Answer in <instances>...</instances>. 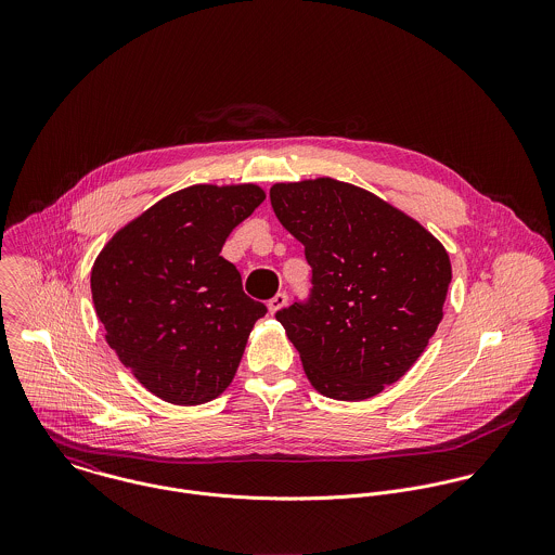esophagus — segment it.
<instances>
[{
  "label": "esophagus",
  "instance_id": "1",
  "mask_svg": "<svg viewBox=\"0 0 555 555\" xmlns=\"http://www.w3.org/2000/svg\"><path fill=\"white\" fill-rule=\"evenodd\" d=\"M286 301H288V297H286L284 293H278V295L267 304V308H269V312H271V314H278V312L286 306Z\"/></svg>",
  "mask_w": 555,
  "mask_h": 555
}]
</instances>
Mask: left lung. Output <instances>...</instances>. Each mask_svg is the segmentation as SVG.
Masks as SVG:
<instances>
[{"label":"left lung","instance_id":"8db88e82","mask_svg":"<svg viewBox=\"0 0 555 555\" xmlns=\"http://www.w3.org/2000/svg\"><path fill=\"white\" fill-rule=\"evenodd\" d=\"M271 207L306 245L312 295L275 318L318 393L378 396L423 354L451 284L444 245L376 194L331 177L275 183Z\"/></svg>","mask_w":555,"mask_h":555}]
</instances>
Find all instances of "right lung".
<instances>
[{"mask_svg": "<svg viewBox=\"0 0 555 555\" xmlns=\"http://www.w3.org/2000/svg\"><path fill=\"white\" fill-rule=\"evenodd\" d=\"M264 201L256 183H198L119 229L91 269L106 341L154 396L198 405L227 391L267 308L243 293L224 241Z\"/></svg>", "mask_w": 555, "mask_h": 555, "instance_id": "add662e5", "label": "right lung"}]
</instances>
